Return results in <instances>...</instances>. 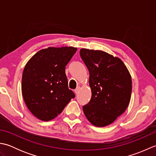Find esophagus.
I'll return each mask as SVG.
<instances>
[{"label":"esophagus","mask_w":156,"mask_h":156,"mask_svg":"<svg viewBox=\"0 0 156 156\" xmlns=\"http://www.w3.org/2000/svg\"><path fill=\"white\" fill-rule=\"evenodd\" d=\"M79 90H80V87H77L75 90H74V92L76 94H78L79 92Z\"/></svg>","instance_id":"1"}]
</instances>
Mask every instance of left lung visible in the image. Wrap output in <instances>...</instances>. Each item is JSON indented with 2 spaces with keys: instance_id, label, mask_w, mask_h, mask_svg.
Segmentation results:
<instances>
[{
  "instance_id": "obj_1",
  "label": "left lung",
  "mask_w": 156,
  "mask_h": 156,
  "mask_svg": "<svg viewBox=\"0 0 156 156\" xmlns=\"http://www.w3.org/2000/svg\"><path fill=\"white\" fill-rule=\"evenodd\" d=\"M80 55L89 71L92 97L83 106L88 120L97 127L113 122L127 108L131 77L123 62L102 51L81 49Z\"/></svg>"
}]
</instances>
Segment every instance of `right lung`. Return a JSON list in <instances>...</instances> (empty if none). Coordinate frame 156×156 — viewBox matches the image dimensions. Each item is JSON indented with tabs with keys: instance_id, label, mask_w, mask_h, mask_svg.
Segmentation results:
<instances>
[{
	"instance_id": "right-lung-1",
	"label": "right lung",
	"mask_w": 156,
	"mask_h": 156,
	"mask_svg": "<svg viewBox=\"0 0 156 156\" xmlns=\"http://www.w3.org/2000/svg\"><path fill=\"white\" fill-rule=\"evenodd\" d=\"M77 49L73 47L43 49L25 66L22 94L31 113L41 121H50L60 114L75 97L68 86L66 66Z\"/></svg>"
}]
</instances>
